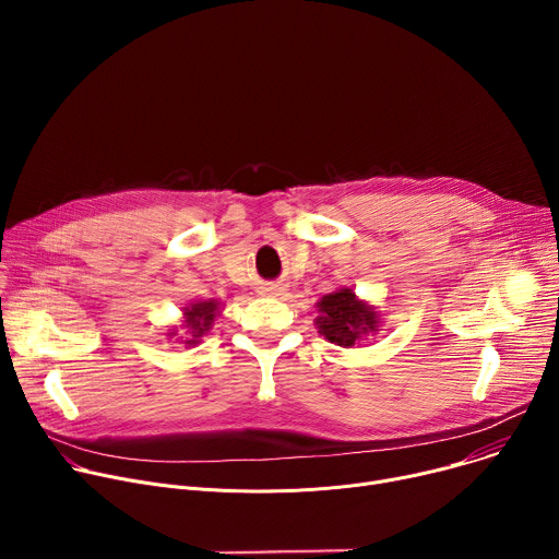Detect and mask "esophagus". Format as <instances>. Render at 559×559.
<instances>
[{"label": "esophagus", "mask_w": 559, "mask_h": 559, "mask_svg": "<svg viewBox=\"0 0 559 559\" xmlns=\"http://www.w3.org/2000/svg\"><path fill=\"white\" fill-rule=\"evenodd\" d=\"M265 292H283V289H278V287H267Z\"/></svg>", "instance_id": "1"}]
</instances>
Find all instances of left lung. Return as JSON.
Segmentation results:
<instances>
[{"instance_id":"obj_1","label":"left lung","mask_w":559,"mask_h":559,"mask_svg":"<svg viewBox=\"0 0 559 559\" xmlns=\"http://www.w3.org/2000/svg\"><path fill=\"white\" fill-rule=\"evenodd\" d=\"M316 330L325 341L338 347H354L360 345L367 336L380 332L382 318L378 309L358 298L352 287H338L332 294H325L316 302Z\"/></svg>"}]
</instances>
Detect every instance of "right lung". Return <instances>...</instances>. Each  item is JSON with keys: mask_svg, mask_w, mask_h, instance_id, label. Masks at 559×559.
<instances>
[{"mask_svg": "<svg viewBox=\"0 0 559 559\" xmlns=\"http://www.w3.org/2000/svg\"><path fill=\"white\" fill-rule=\"evenodd\" d=\"M221 313V302L216 298H207V300H192L183 307V321L179 328L168 330V338L181 341L186 347H197L201 343V338L212 330L214 318ZM181 329L185 334L179 335L178 330Z\"/></svg>", "mask_w": 559, "mask_h": 559, "instance_id": "obj_1", "label": "right lung"}]
</instances>
